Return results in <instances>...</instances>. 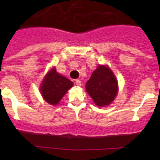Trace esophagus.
<instances>
[{
  "instance_id": "34e87169",
  "label": "esophagus",
  "mask_w": 160,
  "mask_h": 160,
  "mask_svg": "<svg viewBox=\"0 0 160 160\" xmlns=\"http://www.w3.org/2000/svg\"><path fill=\"white\" fill-rule=\"evenodd\" d=\"M75 84L77 85V86H78V87H80V86H81V81H80L79 79H77L75 81Z\"/></svg>"
}]
</instances>
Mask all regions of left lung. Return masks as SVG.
<instances>
[{"label": "left lung", "instance_id": "obj_1", "mask_svg": "<svg viewBox=\"0 0 160 160\" xmlns=\"http://www.w3.org/2000/svg\"><path fill=\"white\" fill-rule=\"evenodd\" d=\"M87 91L98 107L109 105L118 93V82L107 66H99L87 82Z\"/></svg>", "mask_w": 160, "mask_h": 160}]
</instances>
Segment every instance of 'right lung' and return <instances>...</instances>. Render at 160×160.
<instances>
[{
	"label": "right lung",
	"instance_id": "right-lung-1",
	"mask_svg": "<svg viewBox=\"0 0 160 160\" xmlns=\"http://www.w3.org/2000/svg\"><path fill=\"white\" fill-rule=\"evenodd\" d=\"M73 87V82L57 73L54 68L45 77L41 86L44 99L51 105H57L67 90Z\"/></svg>",
	"mask_w": 160,
	"mask_h": 160
}]
</instances>
